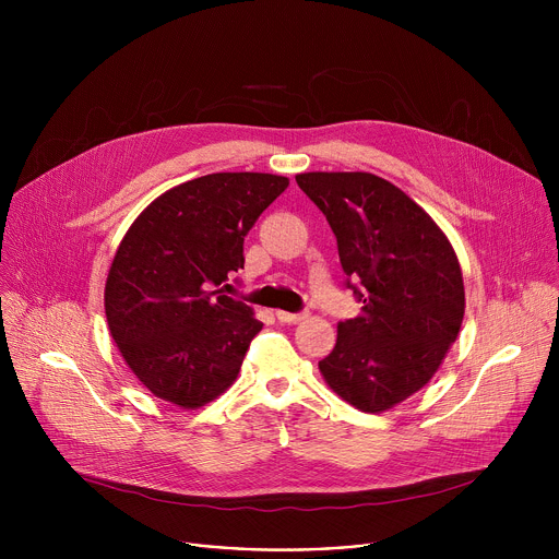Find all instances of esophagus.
Listing matches in <instances>:
<instances>
[{"instance_id": "obj_1", "label": "esophagus", "mask_w": 559, "mask_h": 559, "mask_svg": "<svg viewBox=\"0 0 559 559\" xmlns=\"http://www.w3.org/2000/svg\"><path fill=\"white\" fill-rule=\"evenodd\" d=\"M309 313L307 311H296V313H292V311H276V318L281 323H289V325H296V323H300V321H305Z\"/></svg>"}]
</instances>
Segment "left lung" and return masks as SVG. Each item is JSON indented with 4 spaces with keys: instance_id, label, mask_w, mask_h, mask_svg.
<instances>
[{
    "instance_id": "obj_1",
    "label": "left lung",
    "mask_w": 559,
    "mask_h": 559,
    "mask_svg": "<svg viewBox=\"0 0 559 559\" xmlns=\"http://www.w3.org/2000/svg\"><path fill=\"white\" fill-rule=\"evenodd\" d=\"M298 188L336 236L345 285L362 302L318 362L328 384L360 412L403 403L438 371L464 316L457 257L433 218L369 173H307Z\"/></svg>"
}]
</instances>
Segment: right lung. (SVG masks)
Listing matches in <instances>:
<instances>
[{"label":"right lung","instance_id":"right-lung-1","mask_svg":"<svg viewBox=\"0 0 559 559\" xmlns=\"http://www.w3.org/2000/svg\"><path fill=\"white\" fill-rule=\"evenodd\" d=\"M289 186L263 173H216L152 201L115 254L106 283L110 334L158 397L203 407L238 376L263 323L223 294L246 265L243 241Z\"/></svg>","mask_w":559,"mask_h":559}]
</instances>
